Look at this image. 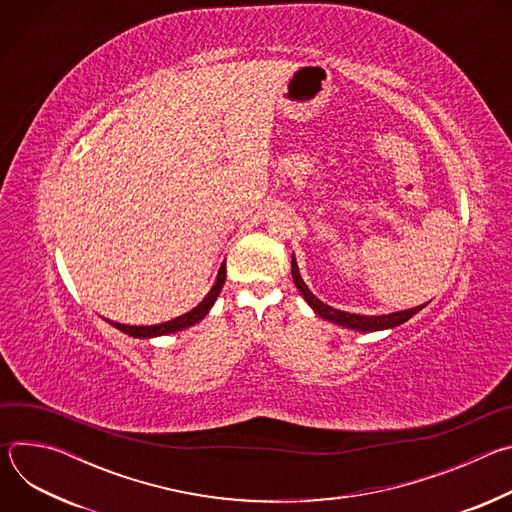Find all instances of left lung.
<instances>
[{
  "instance_id": "1",
  "label": "left lung",
  "mask_w": 512,
  "mask_h": 512,
  "mask_svg": "<svg viewBox=\"0 0 512 512\" xmlns=\"http://www.w3.org/2000/svg\"><path fill=\"white\" fill-rule=\"evenodd\" d=\"M291 277H294V283L296 287L300 289V294L304 296V300L308 302V306L324 320L332 322V324H338V326H344V328H350V330H358V332H377V330H387V328H395L403 322H407L409 318H413L419 310H423L427 304L423 306H417V308H411V310H403V312H393V314H383V316H360V314H348V312H342V310H336L324 302H320L310 287L304 283L302 275H300V269H298V263H296V257H291Z\"/></svg>"
}]
</instances>
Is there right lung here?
Returning a JSON list of instances; mask_svg holds the SVG:
<instances>
[{
  "mask_svg": "<svg viewBox=\"0 0 512 512\" xmlns=\"http://www.w3.org/2000/svg\"><path fill=\"white\" fill-rule=\"evenodd\" d=\"M225 277H227V265L223 263L221 269H218V275H216V281L212 285V289L206 294V298L196 306L192 308L190 312L170 320V322H162V324H156V326H127V324H119V322H111V326H115L117 330L133 336V338H156V336H164V334H172V332H178V330H184V328H190L194 326L196 322H200L212 308V304L216 302L218 294H221V289L225 285Z\"/></svg>",
  "mask_w": 512,
  "mask_h": 512,
  "instance_id": "right-lung-1",
  "label": "right lung"
}]
</instances>
